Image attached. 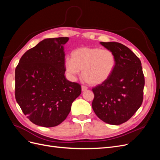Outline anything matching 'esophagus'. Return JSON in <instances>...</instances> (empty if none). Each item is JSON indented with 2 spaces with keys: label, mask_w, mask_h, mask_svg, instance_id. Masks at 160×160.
<instances>
[{
  "label": "esophagus",
  "mask_w": 160,
  "mask_h": 160,
  "mask_svg": "<svg viewBox=\"0 0 160 160\" xmlns=\"http://www.w3.org/2000/svg\"><path fill=\"white\" fill-rule=\"evenodd\" d=\"M81 89H82V91H86L87 89H88V88H87V87L85 86V85H82L81 86Z\"/></svg>",
  "instance_id": "1"
}]
</instances>
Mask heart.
I'll use <instances>...</instances> for the list:
<instances>
[{"mask_svg":"<svg viewBox=\"0 0 160 160\" xmlns=\"http://www.w3.org/2000/svg\"><path fill=\"white\" fill-rule=\"evenodd\" d=\"M116 66V57L109 49L99 47H81L72 51L71 59L65 61L66 71L71 75L82 71L84 81L91 85H99L112 75Z\"/></svg>","mask_w":160,"mask_h":160,"instance_id":"1","label":"heart"}]
</instances>
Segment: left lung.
<instances>
[{"mask_svg":"<svg viewBox=\"0 0 160 160\" xmlns=\"http://www.w3.org/2000/svg\"><path fill=\"white\" fill-rule=\"evenodd\" d=\"M116 57L112 75L92 89V108L98 117L111 125L128 121L142 105L145 79L142 62L128 47L117 42H100Z\"/></svg>","mask_w":160,"mask_h":160,"instance_id":"left-lung-1","label":"left lung"}]
</instances>
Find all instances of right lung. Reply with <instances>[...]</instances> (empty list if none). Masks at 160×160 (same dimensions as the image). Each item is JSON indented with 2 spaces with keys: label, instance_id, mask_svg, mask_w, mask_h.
<instances>
[{
  "label": "right lung",
  "instance_id": "obj_1",
  "mask_svg": "<svg viewBox=\"0 0 160 160\" xmlns=\"http://www.w3.org/2000/svg\"><path fill=\"white\" fill-rule=\"evenodd\" d=\"M68 37L46 38L21 58L15 69V99L32 123L45 128L61 123L81 93L65 78L63 45Z\"/></svg>",
  "mask_w": 160,
  "mask_h": 160
}]
</instances>
